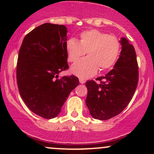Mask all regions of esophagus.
I'll return each mask as SVG.
<instances>
[{"label":"esophagus","mask_w":154,"mask_h":154,"mask_svg":"<svg viewBox=\"0 0 154 154\" xmlns=\"http://www.w3.org/2000/svg\"><path fill=\"white\" fill-rule=\"evenodd\" d=\"M79 82H80L81 84H83V83L85 82V79H82V78H79Z\"/></svg>","instance_id":"34e87169"}]
</instances>
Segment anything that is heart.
Returning a JSON list of instances; mask_svg holds the SVG:
<instances>
[{
    "mask_svg": "<svg viewBox=\"0 0 154 154\" xmlns=\"http://www.w3.org/2000/svg\"><path fill=\"white\" fill-rule=\"evenodd\" d=\"M120 43L114 35H108L98 29H89L79 35L77 42L69 39L65 48L67 59L74 63L86 54L88 57L79 60L72 66L71 71L81 78L93 76L100 71L108 69L116 62L120 52Z\"/></svg>",
    "mask_w": 154,
    "mask_h": 154,
    "instance_id": "1",
    "label": "heart"
}]
</instances>
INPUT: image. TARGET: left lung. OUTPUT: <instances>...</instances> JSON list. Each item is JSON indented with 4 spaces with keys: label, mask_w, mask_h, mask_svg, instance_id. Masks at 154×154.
Wrapping results in <instances>:
<instances>
[{
    "label": "left lung",
    "mask_w": 154,
    "mask_h": 154,
    "mask_svg": "<svg viewBox=\"0 0 154 154\" xmlns=\"http://www.w3.org/2000/svg\"><path fill=\"white\" fill-rule=\"evenodd\" d=\"M122 51L114 68L105 76L88 80L85 103L93 118L107 120L122 111L133 97L138 83V64L133 45L122 38Z\"/></svg>",
    "instance_id": "8db88e82"
}]
</instances>
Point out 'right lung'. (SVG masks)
Masks as SVG:
<instances>
[{
	"label": "right lung",
	"mask_w": 154,
	"mask_h": 154,
	"mask_svg": "<svg viewBox=\"0 0 154 154\" xmlns=\"http://www.w3.org/2000/svg\"><path fill=\"white\" fill-rule=\"evenodd\" d=\"M64 25L45 23L24 37L19 51L17 80L26 106L37 115L52 119L79 85L75 75L59 74L69 68Z\"/></svg>",
	"instance_id": "right-lung-1"
}]
</instances>
